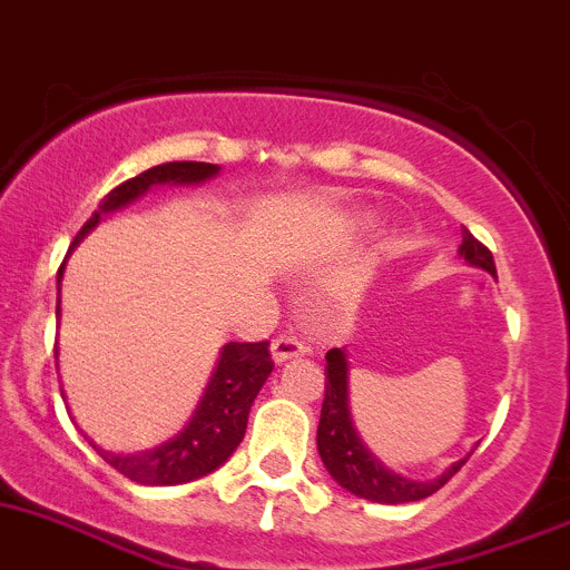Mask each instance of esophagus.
I'll use <instances>...</instances> for the list:
<instances>
[{
  "label": "esophagus",
  "mask_w": 570,
  "mask_h": 570,
  "mask_svg": "<svg viewBox=\"0 0 570 570\" xmlns=\"http://www.w3.org/2000/svg\"><path fill=\"white\" fill-rule=\"evenodd\" d=\"M304 351H307V345H304L302 340L291 337V334H279V337H274V343H272L274 362H287V360H293V356H302Z\"/></svg>",
  "instance_id": "obj_1"
}]
</instances>
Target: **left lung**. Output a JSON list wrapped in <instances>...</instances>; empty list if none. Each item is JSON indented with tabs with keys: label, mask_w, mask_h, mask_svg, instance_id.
Masks as SVG:
<instances>
[{
	"label": "left lung",
	"mask_w": 570,
	"mask_h": 570,
	"mask_svg": "<svg viewBox=\"0 0 570 570\" xmlns=\"http://www.w3.org/2000/svg\"><path fill=\"white\" fill-rule=\"evenodd\" d=\"M463 242L459 246V255L469 266L483 268L491 277H497L494 255L485 249L472 233L463 227ZM318 453L324 461L326 472L337 480L351 494L362 497V500L381 502V504H401L416 502L425 497L436 494L450 478L466 463V459L455 461L453 466L444 469L439 478L433 480H409L403 474L392 472L371 453L362 436L356 433L354 420H351L348 409V360H345L343 348H332L326 354V392L324 406H321L318 422Z\"/></svg>",
	"instance_id": "left-lung-1"
}]
</instances>
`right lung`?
<instances>
[{
	"label": "right lung",
	"instance_id": "right-lung-1",
	"mask_svg": "<svg viewBox=\"0 0 570 570\" xmlns=\"http://www.w3.org/2000/svg\"><path fill=\"white\" fill-rule=\"evenodd\" d=\"M219 175L216 164L205 161H169L158 164V167L145 169L137 178L126 180L117 189H111L101 199L96 214L85 222L79 233H76L73 246L101 222L104 214L122 208L131 199L142 197L154 184H203V180ZM62 268L57 272V283L62 279ZM60 313V304H57ZM57 356V351H55ZM274 371L272 354H268V340L263 343H227L222 348L216 371L210 375L208 386H205L203 397H199L195 414L186 422L184 431L164 442L161 448L148 450V453L137 455H117L109 450H101L96 442L92 444L98 455L115 466L122 478L134 480L142 485H178L189 483V480L203 478V474L214 472L222 466L236 448L242 444L246 433V420H249V409L255 403L257 392L266 384L268 373Z\"/></svg>",
	"mask_w": 570,
	"mask_h": 570
}]
</instances>
